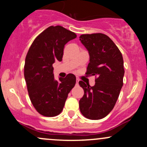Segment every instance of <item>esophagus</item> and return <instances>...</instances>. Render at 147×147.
<instances>
[{"label": "esophagus", "instance_id": "1", "mask_svg": "<svg viewBox=\"0 0 147 147\" xmlns=\"http://www.w3.org/2000/svg\"><path fill=\"white\" fill-rule=\"evenodd\" d=\"M79 79H77V83H76V84H79Z\"/></svg>", "mask_w": 147, "mask_h": 147}]
</instances>
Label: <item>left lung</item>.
<instances>
[{
	"instance_id": "1",
	"label": "left lung",
	"mask_w": 147,
	"mask_h": 147,
	"mask_svg": "<svg viewBox=\"0 0 147 147\" xmlns=\"http://www.w3.org/2000/svg\"><path fill=\"white\" fill-rule=\"evenodd\" d=\"M79 40L90 56L86 74L97 77L93 86L79 82L84 90L79 109L88 119H100L113 110L119 97L124 75L123 57L117 45L104 34H82Z\"/></svg>"
}]
</instances>
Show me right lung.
Listing matches in <instances>:
<instances>
[{
    "label": "right lung",
    "mask_w": 147,
    "mask_h": 147,
    "mask_svg": "<svg viewBox=\"0 0 147 147\" xmlns=\"http://www.w3.org/2000/svg\"><path fill=\"white\" fill-rule=\"evenodd\" d=\"M77 37L60 25L50 26L33 41L25 57L24 77L34 107L42 115L55 117L61 113L76 77L68 74L55 79L52 64L61 61L65 45Z\"/></svg>",
    "instance_id": "obj_1"
}]
</instances>
